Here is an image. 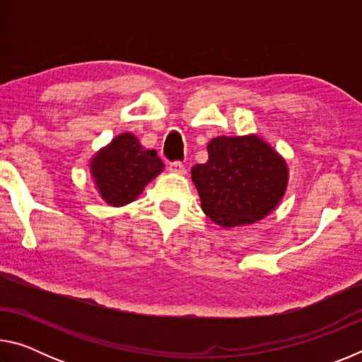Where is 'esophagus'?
<instances>
[{"mask_svg": "<svg viewBox=\"0 0 362 362\" xmlns=\"http://www.w3.org/2000/svg\"><path fill=\"white\" fill-rule=\"evenodd\" d=\"M169 170H170V173H175V174H180V175L187 174V169H185V166H183V164H182L180 161L170 163V164H169Z\"/></svg>", "mask_w": 362, "mask_h": 362, "instance_id": "esophagus-1", "label": "esophagus"}]
</instances>
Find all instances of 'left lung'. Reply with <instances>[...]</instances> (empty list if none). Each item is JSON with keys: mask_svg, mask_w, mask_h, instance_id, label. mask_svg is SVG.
Here are the masks:
<instances>
[{"mask_svg": "<svg viewBox=\"0 0 362 362\" xmlns=\"http://www.w3.org/2000/svg\"><path fill=\"white\" fill-rule=\"evenodd\" d=\"M209 159L196 164L192 179L201 207L225 228L255 223L283 199L287 164L259 136H220L207 144Z\"/></svg>", "mask_w": 362, "mask_h": 362, "instance_id": "1", "label": "left lung"}]
</instances>
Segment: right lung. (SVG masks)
Here are the masks:
<instances>
[{
  "mask_svg": "<svg viewBox=\"0 0 362 362\" xmlns=\"http://www.w3.org/2000/svg\"><path fill=\"white\" fill-rule=\"evenodd\" d=\"M164 169L155 150H145L131 132L119 134L90 159V175L110 206L132 203Z\"/></svg>",
  "mask_w": 362,
  "mask_h": 362,
  "instance_id": "obj_1",
  "label": "right lung"
}]
</instances>
